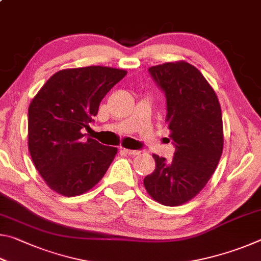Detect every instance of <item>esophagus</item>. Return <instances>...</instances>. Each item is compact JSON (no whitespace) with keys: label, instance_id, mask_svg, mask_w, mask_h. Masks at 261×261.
<instances>
[{"label":"esophagus","instance_id":"esophagus-1","mask_svg":"<svg viewBox=\"0 0 261 261\" xmlns=\"http://www.w3.org/2000/svg\"><path fill=\"white\" fill-rule=\"evenodd\" d=\"M123 151H124L127 154H130V155H138V154H140V151H138V149H126V148H124Z\"/></svg>","mask_w":261,"mask_h":261}]
</instances>
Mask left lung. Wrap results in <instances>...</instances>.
<instances>
[{"label": "left lung", "instance_id": "left-lung-1", "mask_svg": "<svg viewBox=\"0 0 261 261\" xmlns=\"http://www.w3.org/2000/svg\"><path fill=\"white\" fill-rule=\"evenodd\" d=\"M148 71L165 92L166 123L175 153L170 162L153 154L155 169L144 178V185L154 200L179 206L204 189L220 161L223 149L220 102L201 72L188 62H169Z\"/></svg>", "mask_w": 261, "mask_h": 261}]
</instances>
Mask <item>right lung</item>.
<instances>
[{"label": "right lung", "mask_w": 261, "mask_h": 261, "mask_svg": "<svg viewBox=\"0 0 261 261\" xmlns=\"http://www.w3.org/2000/svg\"><path fill=\"white\" fill-rule=\"evenodd\" d=\"M126 71L108 67L64 69L48 79L29 107V149L53 191L65 197L87 192L103 177L117 153L83 138L99 106Z\"/></svg>", "instance_id": "add662e5"}]
</instances>
